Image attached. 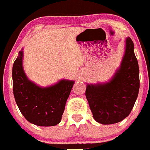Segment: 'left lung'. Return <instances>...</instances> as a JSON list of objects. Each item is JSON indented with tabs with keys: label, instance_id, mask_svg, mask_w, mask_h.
I'll return each mask as SVG.
<instances>
[{
	"label": "left lung",
	"instance_id": "8db88e82",
	"mask_svg": "<svg viewBox=\"0 0 150 150\" xmlns=\"http://www.w3.org/2000/svg\"><path fill=\"white\" fill-rule=\"evenodd\" d=\"M120 67L110 82L88 84L86 96L95 121L103 125L121 122L130 114L140 88L139 66L130 38Z\"/></svg>",
	"mask_w": 150,
	"mask_h": 150
}]
</instances>
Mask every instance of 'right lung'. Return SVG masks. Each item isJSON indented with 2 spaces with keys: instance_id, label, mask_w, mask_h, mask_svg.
Instances as JSON below:
<instances>
[{
  "instance_id": "obj_1",
  "label": "right lung",
  "mask_w": 150,
  "mask_h": 150,
  "mask_svg": "<svg viewBox=\"0 0 150 150\" xmlns=\"http://www.w3.org/2000/svg\"><path fill=\"white\" fill-rule=\"evenodd\" d=\"M23 52L13 66V95L18 109L29 122L38 126L59 124L74 81L62 79L49 87L38 86L28 79L22 67Z\"/></svg>"
}]
</instances>
